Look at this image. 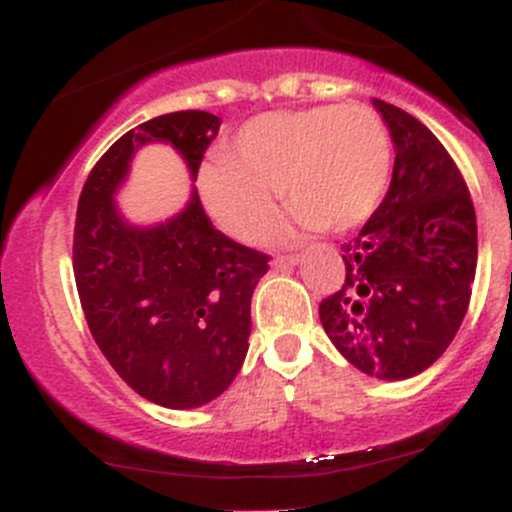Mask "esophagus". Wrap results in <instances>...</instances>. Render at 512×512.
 <instances>
[{
	"instance_id": "1",
	"label": "esophagus",
	"mask_w": 512,
	"mask_h": 512,
	"mask_svg": "<svg viewBox=\"0 0 512 512\" xmlns=\"http://www.w3.org/2000/svg\"><path fill=\"white\" fill-rule=\"evenodd\" d=\"M298 262H301V255H298V252H296V255H276L272 260V267L274 269H289Z\"/></svg>"
}]
</instances>
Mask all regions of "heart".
<instances>
[{
  "instance_id": "b5f03b06",
  "label": "heart",
  "mask_w": 512,
  "mask_h": 512,
  "mask_svg": "<svg viewBox=\"0 0 512 512\" xmlns=\"http://www.w3.org/2000/svg\"><path fill=\"white\" fill-rule=\"evenodd\" d=\"M392 144L368 105H315L252 117L221 146V161L199 173V195L228 236L260 238L276 209L291 204L281 231L363 223L390 180Z\"/></svg>"
}]
</instances>
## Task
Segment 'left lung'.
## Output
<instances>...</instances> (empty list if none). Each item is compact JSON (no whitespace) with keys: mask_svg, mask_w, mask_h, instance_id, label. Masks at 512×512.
Masks as SVG:
<instances>
[{"mask_svg":"<svg viewBox=\"0 0 512 512\" xmlns=\"http://www.w3.org/2000/svg\"><path fill=\"white\" fill-rule=\"evenodd\" d=\"M395 142L390 190L344 245V284L320 303L327 337L351 366L383 380L443 356L472 298L477 214L436 134L373 98Z\"/></svg>","mask_w":512,"mask_h":512,"instance_id":"obj_1","label":"left lung"}]
</instances>
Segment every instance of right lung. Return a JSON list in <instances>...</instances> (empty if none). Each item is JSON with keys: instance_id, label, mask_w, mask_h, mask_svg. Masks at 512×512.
Listing matches in <instances>:
<instances>
[{"instance_id": "obj_1", "label": "right lung", "mask_w": 512, "mask_h": 512, "mask_svg": "<svg viewBox=\"0 0 512 512\" xmlns=\"http://www.w3.org/2000/svg\"><path fill=\"white\" fill-rule=\"evenodd\" d=\"M219 127L216 115L180 110L129 129L98 158L76 207L74 279L88 330L137 395L168 409L202 407L233 383L269 255L216 231L197 190L151 228L129 226L113 195L149 142L173 146L197 180Z\"/></svg>"}]
</instances>
